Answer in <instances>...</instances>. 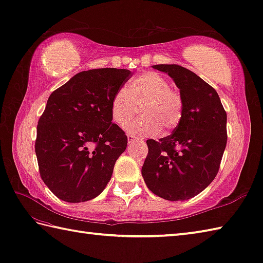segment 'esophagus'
<instances>
[{
    "mask_svg": "<svg viewBox=\"0 0 263 263\" xmlns=\"http://www.w3.org/2000/svg\"><path fill=\"white\" fill-rule=\"evenodd\" d=\"M127 138H128V143H134V142H135L136 141V139H137V137L136 136H134V135H130V134H129V135H127Z\"/></svg>",
    "mask_w": 263,
    "mask_h": 263,
    "instance_id": "34e87169",
    "label": "esophagus"
}]
</instances>
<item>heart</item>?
<instances>
[{"mask_svg":"<svg viewBox=\"0 0 263 263\" xmlns=\"http://www.w3.org/2000/svg\"><path fill=\"white\" fill-rule=\"evenodd\" d=\"M130 126V132L138 135H152L161 128L171 130L179 125L183 118V96L162 74L148 71L132 79L129 88H119L111 101V116L117 125L126 128L138 115Z\"/></svg>","mask_w":263,"mask_h":263,"instance_id":"obj_1","label":"heart"}]
</instances>
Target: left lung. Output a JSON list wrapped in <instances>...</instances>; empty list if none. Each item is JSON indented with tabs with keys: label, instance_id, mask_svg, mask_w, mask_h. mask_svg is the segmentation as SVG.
I'll return each instance as SVG.
<instances>
[{
	"label": "left lung",
	"instance_id": "1",
	"mask_svg": "<svg viewBox=\"0 0 263 263\" xmlns=\"http://www.w3.org/2000/svg\"><path fill=\"white\" fill-rule=\"evenodd\" d=\"M184 100L183 118L171 135L147 139L142 176L148 190L168 201L192 199L212 183L227 144V114L212 86L178 64H155Z\"/></svg>",
	"mask_w": 263,
	"mask_h": 263
}]
</instances>
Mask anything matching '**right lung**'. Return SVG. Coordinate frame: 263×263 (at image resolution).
Returning a JSON list of instances; mask_svg holds the SVG:
<instances>
[{
    "instance_id": "right-lung-1",
    "label": "right lung",
    "mask_w": 263,
    "mask_h": 263,
    "mask_svg": "<svg viewBox=\"0 0 263 263\" xmlns=\"http://www.w3.org/2000/svg\"><path fill=\"white\" fill-rule=\"evenodd\" d=\"M130 77L127 69H92L50 95L37 125L35 152L43 181L60 200H93L108 185L128 141L112 122L111 101Z\"/></svg>"
}]
</instances>
